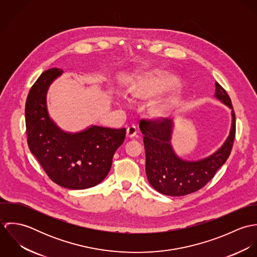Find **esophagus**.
<instances>
[{"mask_svg": "<svg viewBox=\"0 0 257 257\" xmlns=\"http://www.w3.org/2000/svg\"><path fill=\"white\" fill-rule=\"evenodd\" d=\"M137 133H138V130H137V126H135V125H131V126H128L127 130H126V136H127L128 138H131V139L134 138V137H136Z\"/></svg>", "mask_w": 257, "mask_h": 257, "instance_id": "obj_1", "label": "esophagus"}]
</instances>
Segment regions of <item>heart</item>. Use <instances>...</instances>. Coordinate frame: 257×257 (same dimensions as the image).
I'll list each match as a JSON object with an SVG mask.
<instances>
[{"instance_id": "1", "label": "heart", "mask_w": 257, "mask_h": 257, "mask_svg": "<svg viewBox=\"0 0 257 257\" xmlns=\"http://www.w3.org/2000/svg\"><path fill=\"white\" fill-rule=\"evenodd\" d=\"M172 84H173V81L168 78H165V77L158 78L154 80L146 90H137L136 94L138 96H144V95H152V94L161 93L167 90L170 86H172Z\"/></svg>"}]
</instances>
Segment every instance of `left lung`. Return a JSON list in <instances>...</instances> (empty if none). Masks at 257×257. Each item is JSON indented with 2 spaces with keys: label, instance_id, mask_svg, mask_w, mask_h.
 <instances>
[{
  "label": "left lung",
  "instance_id": "left-lung-1",
  "mask_svg": "<svg viewBox=\"0 0 257 257\" xmlns=\"http://www.w3.org/2000/svg\"><path fill=\"white\" fill-rule=\"evenodd\" d=\"M216 97L232 110L226 91L216 82ZM140 127L146 148V171L150 185L167 196H184L194 193L208 183L228 158L235 138V114L223 146L213 155L200 161H184L170 146L172 121L168 118H142Z\"/></svg>",
  "mask_w": 257,
  "mask_h": 257
}]
</instances>
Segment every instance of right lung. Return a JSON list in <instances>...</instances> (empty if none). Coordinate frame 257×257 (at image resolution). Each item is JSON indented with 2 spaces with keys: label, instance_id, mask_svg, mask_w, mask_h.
<instances>
[{
  "label": "right lung",
  "instance_id": "add662e5",
  "mask_svg": "<svg viewBox=\"0 0 257 257\" xmlns=\"http://www.w3.org/2000/svg\"><path fill=\"white\" fill-rule=\"evenodd\" d=\"M61 73L57 68L44 71L30 90L25 110L28 145L54 183L87 189L106 178L126 130L92 126L74 135L59 130L47 114L45 95L49 84Z\"/></svg>",
  "mask_w": 257,
  "mask_h": 257
}]
</instances>
